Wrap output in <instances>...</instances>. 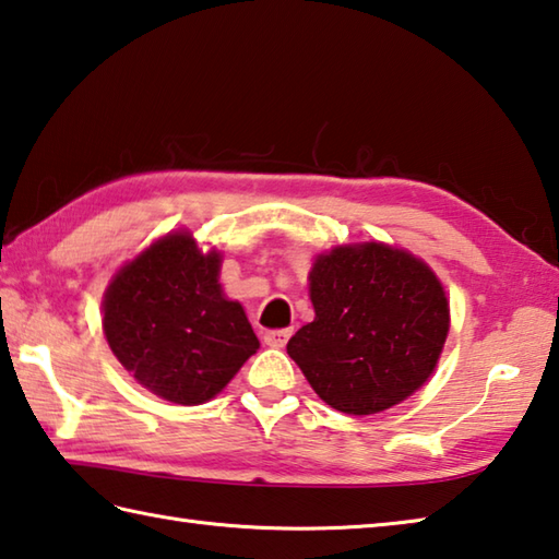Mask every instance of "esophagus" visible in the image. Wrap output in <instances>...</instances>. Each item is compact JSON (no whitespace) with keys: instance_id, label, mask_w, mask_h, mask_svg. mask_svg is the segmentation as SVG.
Instances as JSON below:
<instances>
[{"instance_id":"esophagus-1","label":"esophagus","mask_w":559,"mask_h":559,"mask_svg":"<svg viewBox=\"0 0 559 559\" xmlns=\"http://www.w3.org/2000/svg\"><path fill=\"white\" fill-rule=\"evenodd\" d=\"M292 329H275V331H265L262 341H265L270 347H284L289 341Z\"/></svg>"}]
</instances>
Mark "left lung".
Returning a JSON list of instances; mask_svg holds the SVG:
<instances>
[{"instance_id":"1","label":"left lung","mask_w":559,"mask_h":559,"mask_svg":"<svg viewBox=\"0 0 559 559\" xmlns=\"http://www.w3.org/2000/svg\"><path fill=\"white\" fill-rule=\"evenodd\" d=\"M313 321L287 353L335 411L370 416L426 384L450 331L443 284L424 260L384 243L338 246L309 272Z\"/></svg>"}]
</instances>
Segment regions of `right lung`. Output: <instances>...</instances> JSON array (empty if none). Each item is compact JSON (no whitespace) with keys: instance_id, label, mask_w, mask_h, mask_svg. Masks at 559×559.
Here are the masks:
<instances>
[{"instance_id":"1","label":"right lung","mask_w":559,"mask_h":559,"mask_svg":"<svg viewBox=\"0 0 559 559\" xmlns=\"http://www.w3.org/2000/svg\"><path fill=\"white\" fill-rule=\"evenodd\" d=\"M221 255L189 230L155 240L123 265L104 294V335L126 372L165 402L214 399L260 341L218 284Z\"/></svg>"}]
</instances>
